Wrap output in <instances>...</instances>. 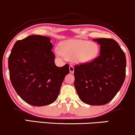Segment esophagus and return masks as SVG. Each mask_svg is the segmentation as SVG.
Masks as SVG:
<instances>
[{"mask_svg": "<svg viewBox=\"0 0 135 135\" xmlns=\"http://www.w3.org/2000/svg\"><path fill=\"white\" fill-rule=\"evenodd\" d=\"M69 70H70V72L71 74L74 73V66L72 65H70V66H69Z\"/></svg>", "mask_w": 135, "mask_h": 135, "instance_id": "1", "label": "esophagus"}]
</instances>
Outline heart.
<instances>
[{"mask_svg":"<svg viewBox=\"0 0 135 135\" xmlns=\"http://www.w3.org/2000/svg\"><path fill=\"white\" fill-rule=\"evenodd\" d=\"M56 48V56L63 60L75 59L78 63H86L94 60L99 54V47L94 42L83 40H68Z\"/></svg>","mask_w":135,"mask_h":135,"instance_id":"1","label":"heart"}]
</instances>
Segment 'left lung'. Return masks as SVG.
Segmentation results:
<instances>
[{
  "label": "left lung",
  "mask_w": 135,
  "mask_h": 135,
  "mask_svg": "<svg viewBox=\"0 0 135 135\" xmlns=\"http://www.w3.org/2000/svg\"><path fill=\"white\" fill-rule=\"evenodd\" d=\"M100 55L91 62L74 67V86L79 99L93 106L106 104L114 98L126 78L125 53L115 40L94 39Z\"/></svg>",
  "instance_id": "left-lung-1"
}]
</instances>
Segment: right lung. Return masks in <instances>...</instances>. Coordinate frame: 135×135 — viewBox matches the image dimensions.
I'll return each instance as SVG.
<instances>
[{
  "mask_svg": "<svg viewBox=\"0 0 135 135\" xmlns=\"http://www.w3.org/2000/svg\"><path fill=\"white\" fill-rule=\"evenodd\" d=\"M51 38L31 35L16 41L8 58L9 78L22 100L35 106L54 103L69 66L55 65Z\"/></svg>",
  "mask_w": 135,
  "mask_h": 135,
  "instance_id": "obj_1",
  "label": "right lung"
}]
</instances>
